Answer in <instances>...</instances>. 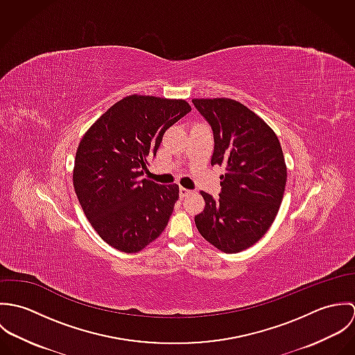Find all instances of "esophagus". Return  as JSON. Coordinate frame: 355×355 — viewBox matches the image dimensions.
I'll use <instances>...</instances> for the list:
<instances>
[{
    "label": "esophagus",
    "mask_w": 355,
    "mask_h": 355,
    "mask_svg": "<svg viewBox=\"0 0 355 355\" xmlns=\"http://www.w3.org/2000/svg\"><path fill=\"white\" fill-rule=\"evenodd\" d=\"M193 191H190V190H187V189H184V187H180V190H179V196H180V198L183 200V198H186L187 196H190Z\"/></svg>",
    "instance_id": "34e87169"
}]
</instances>
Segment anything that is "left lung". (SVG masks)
<instances>
[{
    "mask_svg": "<svg viewBox=\"0 0 355 355\" xmlns=\"http://www.w3.org/2000/svg\"><path fill=\"white\" fill-rule=\"evenodd\" d=\"M214 135L211 165L224 166L217 200L201 191L196 216L203 238L224 253H239L270 228L283 201L287 166L275 131L248 106L231 98H194Z\"/></svg>",
    "mask_w": 355,
    "mask_h": 355,
    "instance_id": "obj_1",
    "label": "left lung"
}]
</instances>
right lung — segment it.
I'll use <instances>...</instances> for the list:
<instances>
[{"mask_svg": "<svg viewBox=\"0 0 355 355\" xmlns=\"http://www.w3.org/2000/svg\"><path fill=\"white\" fill-rule=\"evenodd\" d=\"M191 110L184 100L132 94L112 105L76 150L73 187L92 227L112 248L138 253L165 230L179 186L142 179L164 132Z\"/></svg>", "mask_w": 355, "mask_h": 355, "instance_id": "obj_1", "label": "right lung"}]
</instances>
